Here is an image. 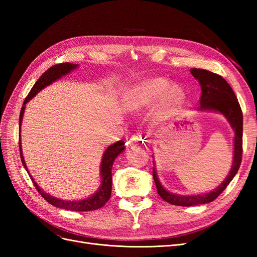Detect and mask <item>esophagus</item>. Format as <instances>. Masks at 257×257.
Returning <instances> with one entry per match:
<instances>
[{
  "label": "esophagus",
  "mask_w": 257,
  "mask_h": 257,
  "mask_svg": "<svg viewBox=\"0 0 257 257\" xmlns=\"http://www.w3.org/2000/svg\"><path fill=\"white\" fill-rule=\"evenodd\" d=\"M143 143H144V139L142 138V135L134 134L130 137L128 142H127V146L128 147H137V146L143 145Z\"/></svg>",
  "instance_id": "esophagus-1"
}]
</instances>
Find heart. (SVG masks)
<instances>
[{
  "label": "heart",
  "instance_id": "1",
  "mask_svg": "<svg viewBox=\"0 0 257 257\" xmlns=\"http://www.w3.org/2000/svg\"><path fill=\"white\" fill-rule=\"evenodd\" d=\"M165 78H151L131 90L123 99L124 109L130 112L141 110L162 94L161 114H167L179 107L184 98L183 91L178 85H169Z\"/></svg>",
  "mask_w": 257,
  "mask_h": 257
}]
</instances>
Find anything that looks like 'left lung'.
<instances>
[{"mask_svg":"<svg viewBox=\"0 0 257 257\" xmlns=\"http://www.w3.org/2000/svg\"><path fill=\"white\" fill-rule=\"evenodd\" d=\"M191 73L199 81L201 87L199 110H215L226 116L231 127L235 131V151L232 166L226 179H225L223 183L217 189L207 194H201V195L182 196L167 192L161 185L157 177V173H155V169L153 168V179L155 185H157L159 195L169 204L183 207L207 204L210 203V201H213L226 189V186L232 180V178L235 177L240 167L241 160H242L243 115L234 91H232L230 85L222 76L207 71V69L192 68Z\"/></svg>","mask_w":257,"mask_h":257,"instance_id":"8db88e82","label":"left lung"}]
</instances>
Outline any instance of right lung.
Wrapping results in <instances>:
<instances>
[{"mask_svg":"<svg viewBox=\"0 0 257 257\" xmlns=\"http://www.w3.org/2000/svg\"><path fill=\"white\" fill-rule=\"evenodd\" d=\"M77 64H72V63H59L51 66L48 68L42 76L41 78H38L35 84L33 85V88L31 89L30 93L28 96L26 97L25 102H23V106L20 110V115H19V131H20V125H21V121H22V116L23 112H25L26 109V104L29 102V100L34 97L36 95L37 92H40L42 89L45 87H47L48 84L51 82L56 81L59 79L60 77L63 75H66L69 73L72 69L76 68ZM20 136V134H19ZM19 149H20V158L23 166L27 169V165L25 163V159L22 157V150H21V144H20V139H19ZM124 150V143L123 141L116 142L115 144L111 145L107 148V150L105 151L103 155V160H102V165H100V175H102V184H100L99 189L96 193H94V195H92L91 197L83 199V200H77V201H69V200H62L58 199L53 196H50L49 194L45 193L42 191L36 182L33 180V178L31 177V180L33 181V184L36 188L37 192L41 194L44 199L48 201L49 204H51L54 207L62 208V209H66V210H71V211H91V210H96L102 208L108 200L110 198L111 195V184H112V176H111V169H112V164L115 160V158ZM28 172V169H27ZM29 174V172H28Z\"/></svg>","mask_w":257,"mask_h":257,"instance_id":"obj_1","label":"right lung"}]
</instances>
